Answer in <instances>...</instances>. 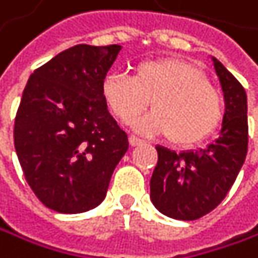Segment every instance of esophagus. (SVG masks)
I'll return each mask as SVG.
<instances>
[{"label": "esophagus", "mask_w": 258, "mask_h": 258, "mask_svg": "<svg viewBox=\"0 0 258 258\" xmlns=\"http://www.w3.org/2000/svg\"><path fill=\"white\" fill-rule=\"evenodd\" d=\"M129 143H131V146H140V144L144 143V140H141V138L137 137V135H131V137H129Z\"/></svg>", "instance_id": "34e87169"}]
</instances>
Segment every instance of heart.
<instances>
[{
	"label": "heart",
	"instance_id": "b5f03b06",
	"mask_svg": "<svg viewBox=\"0 0 258 258\" xmlns=\"http://www.w3.org/2000/svg\"><path fill=\"white\" fill-rule=\"evenodd\" d=\"M103 99L123 123H132L147 106L153 108L137 123L138 129L167 135L175 144H195L211 135L223 117V99L205 74L178 59L147 60L134 76L114 73L105 77Z\"/></svg>",
	"mask_w": 258,
	"mask_h": 258
}]
</instances>
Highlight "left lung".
<instances>
[{"label":"left lung","instance_id":"left-lung-1","mask_svg":"<svg viewBox=\"0 0 258 258\" xmlns=\"http://www.w3.org/2000/svg\"><path fill=\"white\" fill-rule=\"evenodd\" d=\"M213 65L225 99L219 138L204 149L179 153L156 146L150 199L156 210L178 220H195L213 211L233 187L248 152L246 92L216 57Z\"/></svg>","mask_w":258,"mask_h":258}]
</instances>
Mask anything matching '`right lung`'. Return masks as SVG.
<instances>
[{
	"instance_id": "right-lung-1",
	"label": "right lung",
	"mask_w": 258,
	"mask_h": 258,
	"mask_svg": "<svg viewBox=\"0 0 258 258\" xmlns=\"http://www.w3.org/2000/svg\"><path fill=\"white\" fill-rule=\"evenodd\" d=\"M120 45H74L30 76L15 118V149L28 185L48 208L97 207L129 147L102 85Z\"/></svg>"
}]
</instances>
